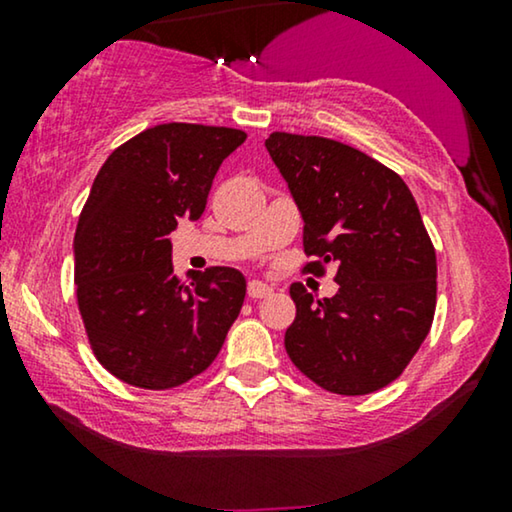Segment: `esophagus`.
Returning a JSON list of instances; mask_svg holds the SVG:
<instances>
[{
  "instance_id": "esophagus-1",
  "label": "esophagus",
  "mask_w": 512,
  "mask_h": 512,
  "mask_svg": "<svg viewBox=\"0 0 512 512\" xmlns=\"http://www.w3.org/2000/svg\"><path fill=\"white\" fill-rule=\"evenodd\" d=\"M247 293L251 300H258V298H268L272 293V286H268L265 282H258V279H251L247 284Z\"/></svg>"
}]
</instances>
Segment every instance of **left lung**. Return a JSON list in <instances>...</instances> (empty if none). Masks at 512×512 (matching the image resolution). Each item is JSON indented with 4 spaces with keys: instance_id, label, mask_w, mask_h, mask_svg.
<instances>
[{
    "instance_id": "obj_1",
    "label": "left lung",
    "mask_w": 512,
    "mask_h": 512,
    "mask_svg": "<svg viewBox=\"0 0 512 512\" xmlns=\"http://www.w3.org/2000/svg\"><path fill=\"white\" fill-rule=\"evenodd\" d=\"M265 149L305 221L317 258L305 270L333 263L340 284L333 298L291 284L286 354L321 389L373 394L403 373L436 312V249L417 202L394 170L335 139L272 132Z\"/></svg>"
}]
</instances>
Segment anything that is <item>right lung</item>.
Returning <instances> with one entry per match:
<instances>
[{
	"label": "right lung",
	"mask_w": 512,
	"mask_h": 512,
	"mask_svg": "<svg viewBox=\"0 0 512 512\" xmlns=\"http://www.w3.org/2000/svg\"><path fill=\"white\" fill-rule=\"evenodd\" d=\"M247 135L235 128L163 123L104 160L74 235L79 312L97 361L139 389L179 387L212 366L242 310L235 268L172 265L170 233L198 221L223 160Z\"/></svg>",
	"instance_id": "1"
}]
</instances>
